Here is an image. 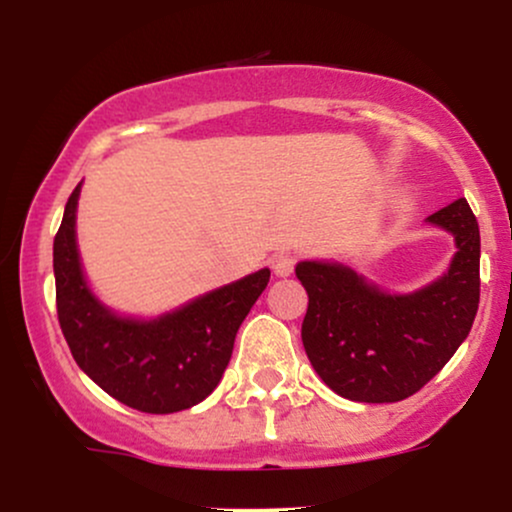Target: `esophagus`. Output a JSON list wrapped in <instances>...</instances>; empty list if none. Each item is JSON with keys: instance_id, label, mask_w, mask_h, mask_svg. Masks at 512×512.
<instances>
[{"instance_id": "obj_1", "label": "esophagus", "mask_w": 512, "mask_h": 512, "mask_svg": "<svg viewBox=\"0 0 512 512\" xmlns=\"http://www.w3.org/2000/svg\"><path fill=\"white\" fill-rule=\"evenodd\" d=\"M269 264H272V269H274L276 276H291L293 267H296V257L286 255V252H281V255H274L272 260H269Z\"/></svg>"}]
</instances>
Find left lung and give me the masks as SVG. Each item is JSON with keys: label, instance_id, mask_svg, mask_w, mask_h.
<instances>
[{"label": "left lung", "instance_id": "1", "mask_svg": "<svg viewBox=\"0 0 512 512\" xmlns=\"http://www.w3.org/2000/svg\"><path fill=\"white\" fill-rule=\"evenodd\" d=\"M455 240L448 272L390 293L342 262L303 260V346L322 383L351 402H399L460 349L479 308V223L460 197L426 219Z\"/></svg>", "mask_w": 512, "mask_h": 512}]
</instances>
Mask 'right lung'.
<instances>
[{
    "label": "right lung",
    "instance_id": "obj_1",
    "mask_svg": "<svg viewBox=\"0 0 512 512\" xmlns=\"http://www.w3.org/2000/svg\"><path fill=\"white\" fill-rule=\"evenodd\" d=\"M74 187L52 245L57 317L74 361L101 390L146 414H173L221 383L238 327L269 284V269L243 276L156 317L122 315L88 284L76 245Z\"/></svg>",
    "mask_w": 512,
    "mask_h": 512
}]
</instances>
